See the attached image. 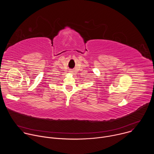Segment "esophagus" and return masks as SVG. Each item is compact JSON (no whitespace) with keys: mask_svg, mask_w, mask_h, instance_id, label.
<instances>
[{"mask_svg":"<svg viewBox=\"0 0 154 154\" xmlns=\"http://www.w3.org/2000/svg\"><path fill=\"white\" fill-rule=\"evenodd\" d=\"M70 72H71V71H70Z\"/></svg>","mask_w":154,"mask_h":154,"instance_id":"obj_1","label":"esophagus"}]
</instances>
